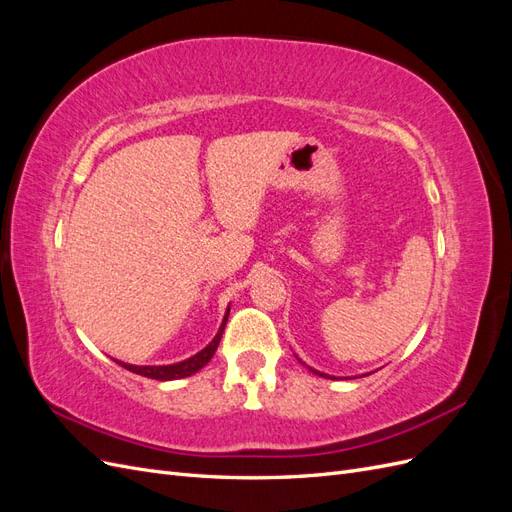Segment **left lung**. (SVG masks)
<instances>
[{
	"label": "left lung",
	"mask_w": 512,
	"mask_h": 512,
	"mask_svg": "<svg viewBox=\"0 0 512 512\" xmlns=\"http://www.w3.org/2000/svg\"><path fill=\"white\" fill-rule=\"evenodd\" d=\"M309 371H312V374H316V376H320V378H331V380H333V376L322 374V371H316V369H312V367H309Z\"/></svg>",
	"instance_id": "8db88e82"
}]
</instances>
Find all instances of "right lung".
<instances>
[{
    "instance_id": "obj_1",
    "label": "right lung",
    "mask_w": 512,
    "mask_h": 512,
    "mask_svg": "<svg viewBox=\"0 0 512 512\" xmlns=\"http://www.w3.org/2000/svg\"><path fill=\"white\" fill-rule=\"evenodd\" d=\"M228 312H230V307L226 309V316L222 320V327H220L218 335L211 339L207 348L196 352L194 356H190V359H185L181 363H173V365H130V363H121V361H117V363L121 367H126L128 371H132V374L145 376V378H151V380H179V378H188V376L196 374L198 369H203L213 359L215 350H218V346H220V339H222L226 320H228Z\"/></svg>"
}]
</instances>
